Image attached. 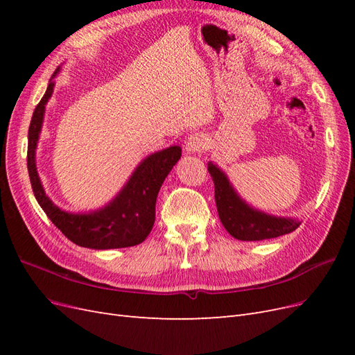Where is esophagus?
Here are the masks:
<instances>
[{
    "label": "esophagus",
    "mask_w": 355,
    "mask_h": 355,
    "mask_svg": "<svg viewBox=\"0 0 355 355\" xmlns=\"http://www.w3.org/2000/svg\"><path fill=\"white\" fill-rule=\"evenodd\" d=\"M209 146V139L206 137V135L202 133H192L188 136L187 141V151L188 153H202L206 151Z\"/></svg>",
    "instance_id": "esophagus-1"
}]
</instances>
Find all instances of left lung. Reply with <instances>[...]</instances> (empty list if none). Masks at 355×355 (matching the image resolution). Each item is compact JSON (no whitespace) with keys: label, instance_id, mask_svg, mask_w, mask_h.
I'll return each instance as SVG.
<instances>
[{"label":"left lung","instance_id":"1","mask_svg":"<svg viewBox=\"0 0 355 355\" xmlns=\"http://www.w3.org/2000/svg\"><path fill=\"white\" fill-rule=\"evenodd\" d=\"M207 168L214 184V200L220 222L234 239L241 241L275 239L293 232L300 225L293 219L275 218L253 210L237 196L222 170L211 163Z\"/></svg>","mask_w":355,"mask_h":355}]
</instances>
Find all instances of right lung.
<instances>
[{"label":"right lung","instance_id":"add662e5","mask_svg":"<svg viewBox=\"0 0 355 355\" xmlns=\"http://www.w3.org/2000/svg\"><path fill=\"white\" fill-rule=\"evenodd\" d=\"M53 87L55 83L50 81L44 96L32 114L28 130V171L38 204L55 227L77 245L106 250L141 244L154 227L158 191L170 170L179 161L182 149L170 146L145 158L120 194L103 209L89 214L63 211L46 196L35 167L37 142L46 103L53 93Z\"/></svg>","mask_w":355,"mask_h":355}]
</instances>
